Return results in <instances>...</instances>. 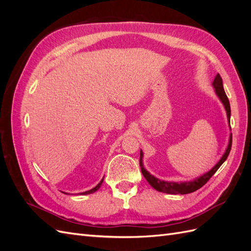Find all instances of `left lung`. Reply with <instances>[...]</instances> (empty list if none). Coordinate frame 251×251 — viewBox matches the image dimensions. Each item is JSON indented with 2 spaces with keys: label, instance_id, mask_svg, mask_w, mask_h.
<instances>
[{
  "label": "left lung",
  "instance_id": "8db88e82",
  "mask_svg": "<svg viewBox=\"0 0 251 251\" xmlns=\"http://www.w3.org/2000/svg\"><path fill=\"white\" fill-rule=\"evenodd\" d=\"M212 86L215 88L216 94L219 97V100L222 101L224 108L226 110L227 113V117H228V123H229V118H230V104H229V100L228 98L226 96V93L223 88V81H222V77L220 76V74L218 73L217 76L215 77L214 81H212ZM231 141H232V136L230 134L229 137V142H228V147H227L224 155L222 156V158L220 159V161L212 168L209 172L205 173L202 176L196 178L192 181H185V182H169V181H163L158 179L156 177H154L153 175H151L146 169H144L143 163H142V158H143V153L142 151H140V160H139V164L141 168V173L144 176V178L147 179V181L150 183V185L153 186L156 191L161 192V193H165V194H172V195H185V194H191L196 192L197 189L201 188L206 182L214 176V174L218 171V169L223 164V162L226 160L227 157H228L230 150H231Z\"/></svg>",
  "mask_w": 251,
  "mask_h": 251
}]
</instances>
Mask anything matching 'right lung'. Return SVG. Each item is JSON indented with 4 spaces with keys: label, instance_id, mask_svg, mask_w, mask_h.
Masks as SVG:
<instances>
[{
    "label": "right lung",
    "instance_id": "add662e5",
    "mask_svg": "<svg viewBox=\"0 0 251 251\" xmlns=\"http://www.w3.org/2000/svg\"><path fill=\"white\" fill-rule=\"evenodd\" d=\"M102 181H103V179L100 182V183H98L94 188H92V189H90V191H88V192H85V193H80V195H89V194H92V193H95L98 188L100 187V185H101V183H102Z\"/></svg>",
    "mask_w": 251,
    "mask_h": 251
}]
</instances>
